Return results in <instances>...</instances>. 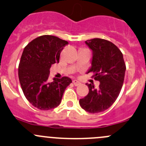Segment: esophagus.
<instances>
[{"mask_svg":"<svg viewBox=\"0 0 146 146\" xmlns=\"http://www.w3.org/2000/svg\"><path fill=\"white\" fill-rule=\"evenodd\" d=\"M73 83L74 84L75 86H80V84H81V83H80V82H79L78 80H73Z\"/></svg>","mask_w":146,"mask_h":146,"instance_id":"obj_1","label":"esophagus"}]
</instances>
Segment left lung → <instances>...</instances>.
I'll return each instance as SVG.
<instances>
[{"instance_id":"8db88e82","label":"left lung","mask_w":146,"mask_h":146,"mask_svg":"<svg viewBox=\"0 0 146 146\" xmlns=\"http://www.w3.org/2000/svg\"><path fill=\"white\" fill-rule=\"evenodd\" d=\"M93 51L91 68L95 80L100 85L95 88L93 85L86 83L89 93L80 99L83 109L90 113L103 112L111 107L118 97L125 77V67L123 53L111 42L101 38H93L86 41Z\"/></svg>"}]
</instances>
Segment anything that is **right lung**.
Returning <instances> with one entry per match:
<instances>
[{
  "mask_svg": "<svg viewBox=\"0 0 146 146\" xmlns=\"http://www.w3.org/2000/svg\"><path fill=\"white\" fill-rule=\"evenodd\" d=\"M68 41L44 35L30 42L24 48L18 66V78L27 100L40 110L56 108L65 90L72 83L68 77L49 80L52 64L58 63Z\"/></svg>",
  "mask_w": 146,
  "mask_h": 146,
  "instance_id": "right-lung-1",
  "label": "right lung"
}]
</instances>
